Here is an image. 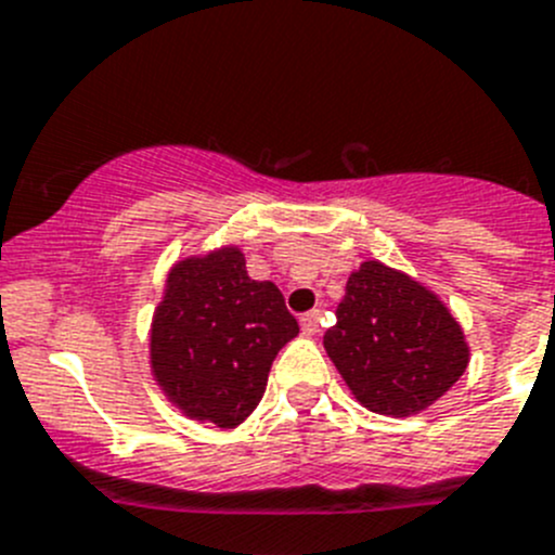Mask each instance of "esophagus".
Masks as SVG:
<instances>
[{
	"label": "esophagus",
	"mask_w": 555,
	"mask_h": 555,
	"mask_svg": "<svg viewBox=\"0 0 555 555\" xmlns=\"http://www.w3.org/2000/svg\"><path fill=\"white\" fill-rule=\"evenodd\" d=\"M318 328H320V312H318V309L301 314V331H304V334L312 336V334H318Z\"/></svg>",
	"instance_id": "34e87169"
}]
</instances>
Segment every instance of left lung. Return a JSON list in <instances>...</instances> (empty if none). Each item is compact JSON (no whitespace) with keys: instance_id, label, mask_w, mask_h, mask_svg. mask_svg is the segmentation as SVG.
Instances as JSON below:
<instances>
[{"instance_id":"obj_1","label":"left lung","mask_w":555,"mask_h":555,"mask_svg":"<svg viewBox=\"0 0 555 555\" xmlns=\"http://www.w3.org/2000/svg\"><path fill=\"white\" fill-rule=\"evenodd\" d=\"M323 345L356 400L397 418L433 405L468 366L452 312L427 287L375 260L348 279Z\"/></svg>"}]
</instances>
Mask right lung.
Here are the masks:
<instances>
[{
	"label": "right lung",
	"mask_w": 555,
	"mask_h": 555,
	"mask_svg": "<svg viewBox=\"0 0 555 555\" xmlns=\"http://www.w3.org/2000/svg\"><path fill=\"white\" fill-rule=\"evenodd\" d=\"M298 334L273 282H254L237 248L178 262L155 309L150 356L169 400L232 429L257 408L279 350Z\"/></svg>",
	"instance_id": "right-lung-1"
}]
</instances>
